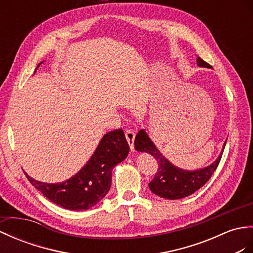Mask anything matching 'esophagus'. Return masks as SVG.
<instances>
[{"label": "esophagus", "mask_w": 253, "mask_h": 253, "mask_svg": "<svg viewBox=\"0 0 253 253\" xmlns=\"http://www.w3.org/2000/svg\"><path fill=\"white\" fill-rule=\"evenodd\" d=\"M126 141H127L128 145H130L131 150H133L134 149V139H135V133L131 130H126Z\"/></svg>", "instance_id": "obj_1"}]
</instances>
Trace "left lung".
Masks as SVG:
<instances>
[{
    "mask_svg": "<svg viewBox=\"0 0 253 253\" xmlns=\"http://www.w3.org/2000/svg\"><path fill=\"white\" fill-rule=\"evenodd\" d=\"M196 63H197L198 67L211 68V66L200 57H197ZM225 144L226 142L224 143L220 155L211 165L197 170H184L182 168L174 166L156 147V145L149 138L148 134L146 133L144 128L138 131L135 141H134V147L137 151L150 154L158 161L159 169L153 181L148 184L149 189L161 198L175 200L185 198L197 192L209 181L213 172L215 171L218 164H220Z\"/></svg>",
    "mask_w": 253,
    "mask_h": 253,
    "instance_id": "1",
    "label": "left lung"
}]
</instances>
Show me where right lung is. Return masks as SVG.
Returning a JSON list of instances; mask_svg holds the SVG:
<instances>
[{"label":"right lung","instance_id":"add662e5","mask_svg":"<svg viewBox=\"0 0 253 253\" xmlns=\"http://www.w3.org/2000/svg\"><path fill=\"white\" fill-rule=\"evenodd\" d=\"M43 63L38 65L36 71ZM128 151L125 132L119 128L104 134L86 164L64 182L44 183L25 174L32 186L55 205L72 211L87 210L107 195L112 169L126 158Z\"/></svg>","mask_w":253,"mask_h":253}]
</instances>
